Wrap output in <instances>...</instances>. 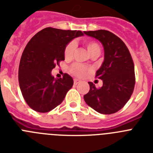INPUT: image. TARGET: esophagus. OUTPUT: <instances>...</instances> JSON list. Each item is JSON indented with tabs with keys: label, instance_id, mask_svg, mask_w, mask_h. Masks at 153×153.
I'll return each instance as SVG.
<instances>
[{
	"label": "esophagus",
	"instance_id": "esophagus-1",
	"mask_svg": "<svg viewBox=\"0 0 153 153\" xmlns=\"http://www.w3.org/2000/svg\"><path fill=\"white\" fill-rule=\"evenodd\" d=\"M81 82V80H79V79H74V85H77V84H79V82Z\"/></svg>",
	"mask_w": 153,
	"mask_h": 153
}]
</instances>
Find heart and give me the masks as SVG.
Listing matches in <instances>:
<instances>
[{
    "label": "heart",
    "instance_id": "1",
    "mask_svg": "<svg viewBox=\"0 0 153 153\" xmlns=\"http://www.w3.org/2000/svg\"><path fill=\"white\" fill-rule=\"evenodd\" d=\"M85 45L88 49V52L91 56L94 54H100V46L97 42L94 41H87L85 42ZM76 50V43L74 42H69L64 48V57L65 59H71ZM71 72L77 77H83L89 72V69L85 66L81 64H74L71 66L70 69Z\"/></svg>",
    "mask_w": 153,
    "mask_h": 153
}]
</instances>
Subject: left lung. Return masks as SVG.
<instances>
[{
	"mask_svg": "<svg viewBox=\"0 0 153 153\" xmlns=\"http://www.w3.org/2000/svg\"><path fill=\"white\" fill-rule=\"evenodd\" d=\"M84 33L100 41L105 49V60L95 76L103 81V85L96 88L89 82V91L84 95V100L100 114L117 112L126 105L134 89V65L130 51L119 37L108 30Z\"/></svg>",
	"mask_w": 153,
	"mask_h": 153,
	"instance_id": "left-lung-1",
	"label": "left lung"
}]
</instances>
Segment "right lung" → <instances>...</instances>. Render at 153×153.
Segmentation results:
<instances>
[{"label": "right lung", "mask_w": 153, "mask_h": 153, "mask_svg": "<svg viewBox=\"0 0 153 153\" xmlns=\"http://www.w3.org/2000/svg\"><path fill=\"white\" fill-rule=\"evenodd\" d=\"M84 35L80 30L46 27L30 40L19 67V83L25 101L38 112H48L59 105L72 87L68 74L54 79L52 70L64 60V48L74 38Z\"/></svg>", "instance_id": "obj_1"}]
</instances>
